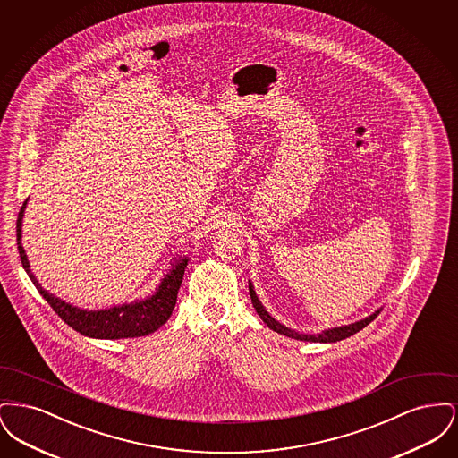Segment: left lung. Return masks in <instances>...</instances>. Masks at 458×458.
Here are the masks:
<instances>
[{"label": "left lung", "mask_w": 458, "mask_h": 458, "mask_svg": "<svg viewBox=\"0 0 458 458\" xmlns=\"http://www.w3.org/2000/svg\"><path fill=\"white\" fill-rule=\"evenodd\" d=\"M249 293H250V301H252V305H254L256 312L261 316L262 321H264L267 327H271L273 331H276V333H282L284 336H290V338H295V340H302V342H323V344H327V342H340V340H344V338H349L352 335H355V333L360 331L362 327H368L370 321H374V319L377 318V314H379V310H376L374 314H370L369 318H366V319H362V321H357V323H352L349 327H333V329H327V331H323V333H319V335H304V333H297V331H293V329H290V327L280 325L278 321H275V319L266 312V309L262 307L261 302H259V299H258V295H256V292H254V288H252V284H249Z\"/></svg>", "instance_id": "8db88e82"}]
</instances>
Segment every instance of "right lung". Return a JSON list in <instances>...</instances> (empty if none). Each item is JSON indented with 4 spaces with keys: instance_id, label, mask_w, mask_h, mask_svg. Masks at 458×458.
Here are the masks:
<instances>
[{
    "instance_id": "1",
    "label": "right lung",
    "mask_w": 458,
    "mask_h": 458,
    "mask_svg": "<svg viewBox=\"0 0 458 458\" xmlns=\"http://www.w3.org/2000/svg\"><path fill=\"white\" fill-rule=\"evenodd\" d=\"M27 200H23L19 219H17V245L19 254L22 261L23 269L27 271L29 278L32 280L38 292L43 295L44 301L53 307V310L65 321L66 325L73 327L75 331L90 336V338H106V340H118V338H135V336H146L163 327L176 304V295L180 290V284L183 280V273L187 267V258H180L174 262L172 271L163 278L161 284L157 286L153 297H148L146 301H139L133 304L111 307L105 310H82L73 305L66 304L65 301H60L58 297L51 295L47 290H44L36 276L30 271V266L27 261L22 242V218Z\"/></svg>"
}]
</instances>
